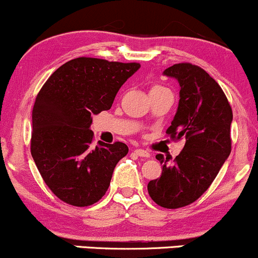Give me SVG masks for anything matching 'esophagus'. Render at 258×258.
<instances>
[{"label":"esophagus","instance_id":"esophagus-1","mask_svg":"<svg viewBox=\"0 0 258 258\" xmlns=\"http://www.w3.org/2000/svg\"><path fill=\"white\" fill-rule=\"evenodd\" d=\"M135 153L137 154L138 156H142V158H149L150 156V154L147 152V150H144V149H135Z\"/></svg>","mask_w":258,"mask_h":258}]
</instances>
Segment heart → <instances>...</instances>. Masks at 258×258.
<instances>
[{
	"instance_id": "b5f03b06",
	"label": "heart",
	"mask_w": 258,
	"mask_h": 258,
	"mask_svg": "<svg viewBox=\"0 0 258 258\" xmlns=\"http://www.w3.org/2000/svg\"><path fill=\"white\" fill-rule=\"evenodd\" d=\"M154 91H168V90L166 87H164V86L155 84L152 86V88H150V92H154Z\"/></svg>"
}]
</instances>
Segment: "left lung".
<instances>
[{"label": "left lung", "mask_w": 258, "mask_h": 258, "mask_svg": "<svg viewBox=\"0 0 258 258\" xmlns=\"http://www.w3.org/2000/svg\"><path fill=\"white\" fill-rule=\"evenodd\" d=\"M164 74L180 86L178 109L166 135L185 139V144L173 164L156 155L162 172L148 183V193L159 206L179 209L205 193L229 156L233 111L221 86L198 65L174 64Z\"/></svg>", "instance_id": "1"}]
</instances>
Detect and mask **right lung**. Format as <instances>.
<instances>
[{
	"instance_id": "1",
	"label": "right lung",
	"mask_w": 258,
	"mask_h": 258,
	"mask_svg": "<svg viewBox=\"0 0 258 258\" xmlns=\"http://www.w3.org/2000/svg\"><path fill=\"white\" fill-rule=\"evenodd\" d=\"M139 63L80 57L44 82L32 109L31 155L52 193L69 205H93L104 197L114 168L128 147L93 143L92 116L109 110Z\"/></svg>"
}]
</instances>
